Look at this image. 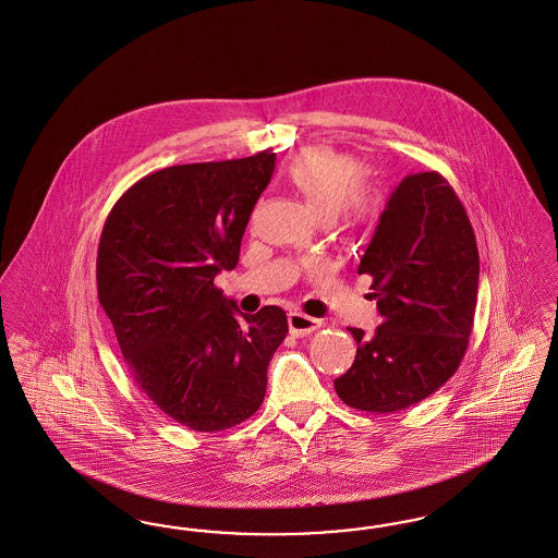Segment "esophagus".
<instances>
[{"mask_svg":"<svg viewBox=\"0 0 558 558\" xmlns=\"http://www.w3.org/2000/svg\"><path fill=\"white\" fill-rule=\"evenodd\" d=\"M290 333L292 336H307L311 331L322 327V319L308 317L305 313H290L289 315Z\"/></svg>","mask_w":558,"mask_h":558,"instance_id":"esophagus-1","label":"esophagus"}]
</instances>
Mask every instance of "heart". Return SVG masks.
Returning a JSON list of instances; mask_svg holds the SVG:
<instances>
[{
	"instance_id": "heart-1",
	"label": "heart",
	"mask_w": 558,
	"mask_h": 558,
	"mask_svg": "<svg viewBox=\"0 0 558 558\" xmlns=\"http://www.w3.org/2000/svg\"><path fill=\"white\" fill-rule=\"evenodd\" d=\"M363 177L359 158L329 146H313L292 156L287 167L290 185L322 218L338 214L347 231H359L379 214V195Z\"/></svg>"
}]
</instances>
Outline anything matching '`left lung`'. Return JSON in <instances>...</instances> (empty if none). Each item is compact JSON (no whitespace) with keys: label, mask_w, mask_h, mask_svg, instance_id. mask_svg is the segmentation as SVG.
<instances>
[{"label":"left lung","mask_w":558,"mask_h":558,"mask_svg":"<svg viewBox=\"0 0 558 558\" xmlns=\"http://www.w3.org/2000/svg\"><path fill=\"white\" fill-rule=\"evenodd\" d=\"M359 274L373 278L381 326L371 338L348 327L356 359L333 387L350 408L400 412L458 371L474 327L476 236L442 174H408L391 193Z\"/></svg>","instance_id":"1"}]
</instances>
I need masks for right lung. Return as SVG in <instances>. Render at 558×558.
Returning a JSON list of instances; mask_svg holds the SVG:
<instances>
[{
	"mask_svg": "<svg viewBox=\"0 0 558 558\" xmlns=\"http://www.w3.org/2000/svg\"><path fill=\"white\" fill-rule=\"evenodd\" d=\"M271 150L146 174L109 211L97 253L98 301L134 384L197 433L247 421L289 333L276 305L241 313L214 278L234 269Z\"/></svg>",
	"mask_w": 558,
	"mask_h": 558,
	"instance_id": "obj_1",
	"label": "right lung"
}]
</instances>
